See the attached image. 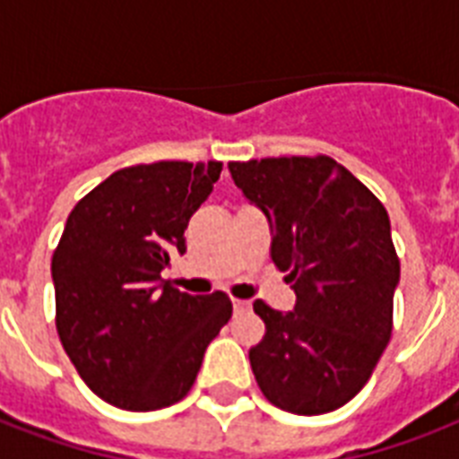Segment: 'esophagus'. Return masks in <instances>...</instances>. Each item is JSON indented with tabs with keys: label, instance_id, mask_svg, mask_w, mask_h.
Here are the masks:
<instances>
[{
	"label": "esophagus",
	"instance_id": "34e87169",
	"mask_svg": "<svg viewBox=\"0 0 459 459\" xmlns=\"http://www.w3.org/2000/svg\"><path fill=\"white\" fill-rule=\"evenodd\" d=\"M233 309H236V312H247V309H250V302H247V300H233Z\"/></svg>",
	"mask_w": 459,
	"mask_h": 459
}]
</instances>
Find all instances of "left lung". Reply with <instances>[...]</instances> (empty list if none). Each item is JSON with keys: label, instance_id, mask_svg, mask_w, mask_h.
I'll use <instances>...</instances> for the list:
<instances>
[{"label": "left lung", "instance_id": "8db88e82", "mask_svg": "<svg viewBox=\"0 0 459 459\" xmlns=\"http://www.w3.org/2000/svg\"><path fill=\"white\" fill-rule=\"evenodd\" d=\"M229 169L264 212L273 264L298 295L288 314L264 300L252 305L266 326L250 348L259 391L286 412H333L362 391L391 341L400 259L388 212L326 154L230 161Z\"/></svg>", "mask_w": 459, "mask_h": 459}]
</instances>
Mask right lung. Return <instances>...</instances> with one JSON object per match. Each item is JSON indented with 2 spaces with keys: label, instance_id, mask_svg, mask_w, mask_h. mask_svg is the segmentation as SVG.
<instances>
[{
  "label": "right lung",
  "instance_id": "add662e5",
  "mask_svg": "<svg viewBox=\"0 0 459 459\" xmlns=\"http://www.w3.org/2000/svg\"><path fill=\"white\" fill-rule=\"evenodd\" d=\"M221 161H154L114 171L68 214L52 255L56 333L88 388L109 405L150 412L193 388L204 350L233 305L161 281L186 252L190 216Z\"/></svg>",
  "mask_w": 459,
  "mask_h": 459
}]
</instances>
